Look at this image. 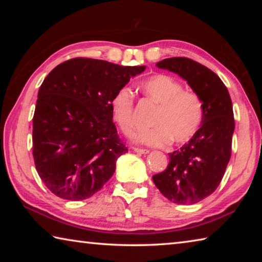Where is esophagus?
<instances>
[{
    "instance_id": "1",
    "label": "esophagus",
    "mask_w": 262,
    "mask_h": 262,
    "mask_svg": "<svg viewBox=\"0 0 262 262\" xmlns=\"http://www.w3.org/2000/svg\"><path fill=\"white\" fill-rule=\"evenodd\" d=\"M133 150H134V151H135V152H137V154H140V155H145V154H148V152H149V150H147V149L133 148Z\"/></svg>"
}]
</instances>
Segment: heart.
Listing matches in <instances>:
<instances>
[{
    "label": "heart",
    "instance_id": "b5f03b06",
    "mask_svg": "<svg viewBox=\"0 0 262 262\" xmlns=\"http://www.w3.org/2000/svg\"><path fill=\"white\" fill-rule=\"evenodd\" d=\"M147 98L158 104L151 125L135 135L139 143L149 147H164L170 143H185L192 139L203 121L202 99L193 91L184 90L183 84L164 74L149 76L139 83ZM111 115L123 134L134 132V95L129 88L122 86L110 101Z\"/></svg>",
    "mask_w": 262,
    "mask_h": 262
}]
</instances>
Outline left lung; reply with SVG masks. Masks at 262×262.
<instances>
[{
  "label": "left lung",
  "instance_id": "1",
  "mask_svg": "<svg viewBox=\"0 0 262 262\" xmlns=\"http://www.w3.org/2000/svg\"><path fill=\"white\" fill-rule=\"evenodd\" d=\"M157 67L178 74L202 99L203 121L179 150L168 154L167 167L152 177L156 187L178 205H193L219 187L231 157L234 119L232 101L222 79L188 57H170Z\"/></svg>",
  "mask_w": 262,
  "mask_h": 262
}]
</instances>
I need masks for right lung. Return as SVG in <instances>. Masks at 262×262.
<instances>
[{
    "label": "right lung",
    "mask_w": 262,
    "mask_h": 262,
    "mask_svg": "<svg viewBox=\"0 0 262 262\" xmlns=\"http://www.w3.org/2000/svg\"><path fill=\"white\" fill-rule=\"evenodd\" d=\"M144 69L75 57L43 79L33 115V158L56 196L84 200L113 176L117 159L128 149L118 136L110 101Z\"/></svg>",
    "instance_id": "obj_1"
}]
</instances>
